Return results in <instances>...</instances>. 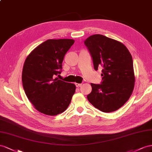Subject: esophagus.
<instances>
[{"label":"esophagus","mask_w":152,"mask_h":152,"mask_svg":"<svg viewBox=\"0 0 152 152\" xmlns=\"http://www.w3.org/2000/svg\"><path fill=\"white\" fill-rule=\"evenodd\" d=\"M75 85H76V87H80V86H81V83H75Z\"/></svg>","instance_id":"esophagus-1"}]
</instances>
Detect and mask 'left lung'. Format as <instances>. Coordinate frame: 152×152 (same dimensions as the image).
<instances>
[{
    "mask_svg": "<svg viewBox=\"0 0 152 152\" xmlns=\"http://www.w3.org/2000/svg\"><path fill=\"white\" fill-rule=\"evenodd\" d=\"M92 56L95 70L102 66V83H91L88 101L104 113L118 110L133 92L135 83L132 55L123 43L101 34L85 41Z\"/></svg>",
    "mask_w": 152,
    "mask_h": 152,
    "instance_id": "8db88e82",
    "label": "left lung"
}]
</instances>
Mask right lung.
I'll return each instance as SVG.
<instances>
[{
  "mask_svg": "<svg viewBox=\"0 0 152 152\" xmlns=\"http://www.w3.org/2000/svg\"><path fill=\"white\" fill-rule=\"evenodd\" d=\"M74 39H48L34 49L26 58L22 71V83L26 95L34 107L43 113H62L71 103L76 85L57 77L64 56Z\"/></svg>",
  "mask_w": 152,
  "mask_h": 152,
  "instance_id": "right-lung-1",
  "label": "right lung"
}]
</instances>
